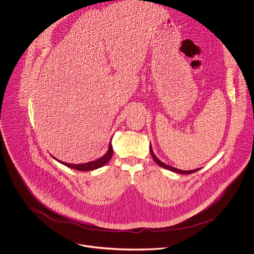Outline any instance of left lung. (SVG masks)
<instances>
[{"instance_id": "8db88e82", "label": "left lung", "mask_w": 254, "mask_h": 254, "mask_svg": "<svg viewBox=\"0 0 254 254\" xmlns=\"http://www.w3.org/2000/svg\"><path fill=\"white\" fill-rule=\"evenodd\" d=\"M149 149H150L151 156H152L153 160L156 162V164H158L159 166H161V167H163V168H165V169H168V170H170V171H173V172H176V173H179V174H191V173H194V172H196V171H198V170H199V168H198V169H194V170H188V171H186V170H180V169L174 168V167H172V166H169V165H167V164L163 163L162 161H160V160L155 156V154L153 153V150H152V148H151V145H150V148H149Z\"/></svg>"}]
</instances>
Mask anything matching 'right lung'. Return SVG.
<instances>
[{"instance_id":"add662e5","label":"right lung","mask_w":254,"mask_h":254,"mask_svg":"<svg viewBox=\"0 0 254 254\" xmlns=\"http://www.w3.org/2000/svg\"><path fill=\"white\" fill-rule=\"evenodd\" d=\"M113 152H114V149H113L112 143H111V141H110L109 149H108V151L106 152V154H105V155H103L101 158H99V159H97V160H94V161H90V162L83 163V164H71V163H66V162H63V161L57 160L55 157H53V158H54V159H56L57 161H59L60 163L64 164L65 166L70 167V168H72V169L79 170V171H91V170L98 169V168H100V167L104 166L106 163H108V162L110 161V159L112 158Z\"/></svg>"}]
</instances>
